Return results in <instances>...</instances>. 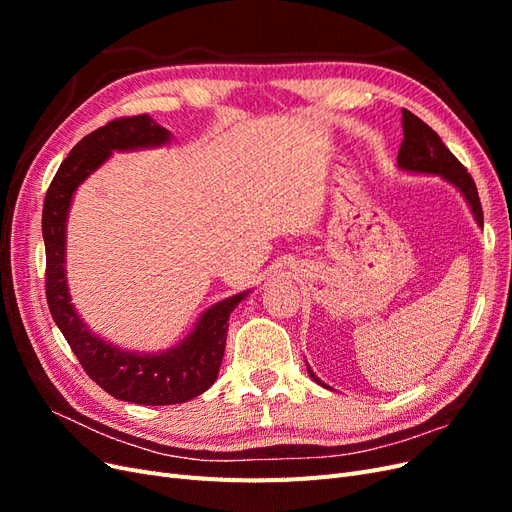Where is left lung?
<instances>
[{"label": "left lung", "mask_w": 512, "mask_h": 512, "mask_svg": "<svg viewBox=\"0 0 512 512\" xmlns=\"http://www.w3.org/2000/svg\"><path fill=\"white\" fill-rule=\"evenodd\" d=\"M401 128H404V143H401L397 156V168L414 175H438L446 183H451L453 188H457V192H461V196L466 198L476 224L483 228V207H480L474 179L453 153L448 151V147L442 143V138L433 132L423 119H418L414 113L406 111V108L401 111ZM307 374L314 382L324 386V389H331L329 384H324L314 374L309 365Z\"/></svg>", "instance_id": "1"}]
</instances>
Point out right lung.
<instances>
[{"label":"right lung","instance_id":"obj_1","mask_svg":"<svg viewBox=\"0 0 512 512\" xmlns=\"http://www.w3.org/2000/svg\"><path fill=\"white\" fill-rule=\"evenodd\" d=\"M173 134L149 115L115 119L76 143L61 162L44 198L42 237L46 250V301L87 376L121 401L138 406L183 404L205 393L218 380L224 359L228 318L250 290L207 307L192 331L173 348L141 352L106 342L76 312L66 277V228L76 190L115 151L166 147Z\"/></svg>","mask_w":512,"mask_h":512}]
</instances>
